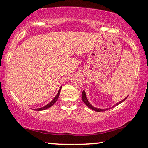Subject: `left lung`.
Returning <instances> with one entry per match:
<instances>
[{
  "instance_id": "left-lung-1",
  "label": "left lung",
  "mask_w": 148,
  "mask_h": 148,
  "mask_svg": "<svg viewBox=\"0 0 148 148\" xmlns=\"http://www.w3.org/2000/svg\"><path fill=\"white\" fill-rule=\"evenodd\" d=\"M127 97H126L125 99H124L123 100H122L121 101H120L119 103H118L116 104V105H119V104L122 103V102L125 101V100L126 99H127ZM82 101H83L84 103H85V105L87 106L88 108H90V109H92V110H94V111H96V112H103V111H106V110H107V109H106V110H104V109H98V108H96L93 107V106H92L91 105V104H90V103H89V102L88 101L87 99H86V93H85V92H84V90H83V91H82Z\"/></svg>"
}]
</instances>
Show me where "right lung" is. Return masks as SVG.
<instances>
[{
    "label": "right lung",
    "mask_w": 148,
    "mask_h": 148,
    "mask_svg": "<svg viewBox=\"0 0 148 148\" xmlns=\"http://www.w3.org/2000/svg\"><path fill=\"white\" fill-rule=\"evenodd\" d=\"M61 88H62V87H61V88H60V90H59V91H58V94H57V95L56 96V97H55L54 99H53L52 101H51L50 102V103L47 104V106H44V107L40 108H38V109H36V110H37V111H40V110H46V109H47V108H50V107H51V106H52L53 105V104H54L55 103H56V102L57 101V100H58V99L59 95H60V93Z\"/></svg>",
    "instance_id": "right-lung-1"
}]
</instances>
